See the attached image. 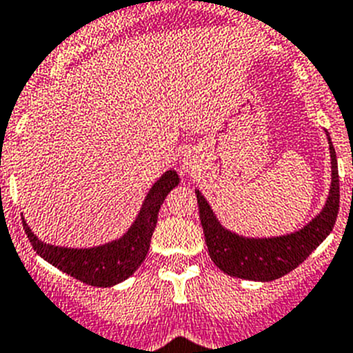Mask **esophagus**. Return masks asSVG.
I'll return each mask as SVG.
<instances>
[{
    "instance_id": "esophagus-1",
    "label": "esophagus",
    "mask_w": 353,
    "mask_h": 353,
    "mask_svg": "<svg viewBox=\"0 0 353 353\" xmlns=\"http://www.w3.org/2000/svg\"><path fill=\"white\" fill-rule=\"evenodd\" d=\"M183 168H185L186 172H190V168H192V167H190V163H188V161H186V159H185V163H183Z\"/></svg>"
}]
</instances>
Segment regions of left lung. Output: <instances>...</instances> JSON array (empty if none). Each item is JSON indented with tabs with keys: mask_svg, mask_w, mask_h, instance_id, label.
<instances>
[{
	"mask_svg": "<svg viewBox=\"0 0 353 353\" xmlns=\"http://www.w3.org/2000/svg\"><path fill=\"white\" fill-rule=\"evenodd\" d=\"M327 139H329L330 168H332L329 197L320 213L295 232L272 236V238H247L236 234L223 228L204 195L195 190L199 214H201L211 261L223 274L247 279V281H261V283L275 281L290 274L300 263H304L312 250L330 234L339 211V174L338 158L329 133Z\"/></svg>",
	"mask_w": 353,
	"mask_h": 353,
	"instance_id": "8db88e82",
	"label": "left lung"
}]
</instances>
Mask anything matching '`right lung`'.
I'll return each mask as SVG.
<instances>
[{
	"label": "right lung",
	"mask_w": 353,
	"mask_h": 353,
	"mask_svg": "<svg viewBox=\"0 0 353 353\" xmlns=\"http://www.w3.org/2000/svg\"><path fill=\"white\" fill-rule=\"evenodd\" d=\"M179 185L176 170H167L151 186L139 216L119 240L92 247V249H67L41 241L23 219V228L33 250L46 261L78 279L88 286L110 288L122 283L137 272L145 259L151 245V236L158 222V211L168 192Z\"/></svg>",
	"instance_id": "right-lung-1"
}]
</instances>
